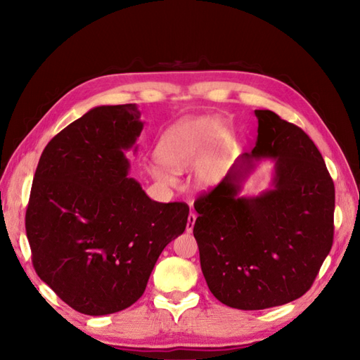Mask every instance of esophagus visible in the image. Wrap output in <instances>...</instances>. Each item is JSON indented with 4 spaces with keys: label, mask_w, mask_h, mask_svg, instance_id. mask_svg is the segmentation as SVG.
<instances>
[{
    "label": "esophagus",
    "mask_w": 360,
    "mask_h": 360,
    "mask_svg": "<svg viewBox=\"0 0 360 360\" xmlns=\"http://www.w3.org/2000/svg\"><path fill=\"white\" fill-rule=\"evenodd\" d=\"M195 221H196V215H195V213H190V215H188V219H187V233H190V232L193 231Z\"/></svg>",
    "instance_id": "esophagus-1"
}]
</instances>
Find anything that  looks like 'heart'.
I'll list each match as a JSON object with an SVG mask.
<instances>
[{"mask_svg": "<svg viewBox=\"0 0 360 360\" xmlns=\"http://www.w3.org/2000/svg\"><path fill=\"white\" fill-rule=\"evenodd\" d=\"M210 137V147L198 162L196 173L200 179L212 181L218 173L224 141L223 129L219 128L215 117H190L174 124L160 137L156 155L167 168L173 172H181L193 162ZM167 168L155 165L151 167L150 172L153 178L160 184L172 186L173 176Z\"/></svg>", "mask_w": 360, "mask_h": 360, "instance_id": "1", "label": "heart"}]
</instances>
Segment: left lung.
I'll use <instances>...</instances> for the list:
<instances>
[{"label":"left lung","mask_w":360,"mask_h":360,"mask_svg":"<svg viewBox=\"0 0 360 360\" xmlns=\"http://www.w3.org/2000/svg\"><path fill=\"white\" fill-rule=\"evenodd\" d=\"M258 137L219 184L196 198L193 235L210 292L231 308L289 303L314 283L334 238V182L309 136L255 110ZM276 160L273 188L238 197L253 159Z\"/></svg>","instance_id":"left-lung-1"}]
</instances>
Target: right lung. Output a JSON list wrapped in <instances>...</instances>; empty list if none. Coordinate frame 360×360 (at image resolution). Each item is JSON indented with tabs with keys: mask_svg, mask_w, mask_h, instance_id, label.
Wrapping results in <instances>:
<instances>
[{
	"mask_svg": "<svg viewBox=\"0 0 360 360\" xmlns=\"http://www.w3.org/2000/svg\"><path fill=\"white\" fill-rule=\"evenodd\" d=\"M134 103L96 106L38 160L26 235L38 277L75 311L105 316L143 294L160 252L186 231V202H156L128 178L143 124Z\"/></svg>",
	"mask_w": 360,
	"mask_h": 360,
	"instance_id": "obj_1",
	"label": "right lung"
}]
</instances>
